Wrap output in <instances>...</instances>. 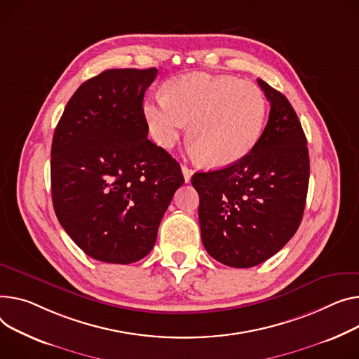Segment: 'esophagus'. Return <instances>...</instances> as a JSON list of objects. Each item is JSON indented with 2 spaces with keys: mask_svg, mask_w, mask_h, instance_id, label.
<instances>
[{
  "mask_svg": "<svg viewBox=\"0 0 359 359\" xmlns=\"http://www.w3.org/2000/svg\"><path fill=\"white\" fill-rule=\"evenodd\" d=\"M182 173H183V177H184V182H190V179H192V175H194V170H190L189 167L186 164H182Z\"/></svg>",
  "mask_w": 359,
  "mask_h": 359,
  "instance_id": "obj_1",
  "label": "esophagus"
}]
</instances>
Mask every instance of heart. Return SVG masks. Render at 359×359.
I'll use <instances>...</instances> for the list:
<instances>
[{"mask_svg": "<svg viewBox=\"0 0 359 359\" xmlns=\"http://www.w3.org/2000/svg\"><path fill=\"white\" fill-rule=\"evenodd\" d=\"M150 134L170 149L190 126L194 151L213 167L248 156L264 131L267 101L258 86L232 76L189 74L142 105Z\"/></svg>", "mask_w": 359, "mask_h": 359, "instance_id": "obj_1", "label": "heart"}]
</instances>
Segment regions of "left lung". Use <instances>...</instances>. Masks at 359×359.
<instances>
[{
  "label": "left lung",
  "mask_w": 359,
  "mask_h": 359,
  "mask_svg": "<svg viewBox=\"0 0 359 359\" xmlns=\"http://www.w3.org/2000/svg\"><path fill=\"white\" fill-rule=\"evenodd\" d=\"M257 82L271 105L258 144L240 161L192 177L203 247L235 269L258 266L290 241L309 187V150L299 118L281 92Z\"/></svg>",
  "instance_id": "1"
}]
</instances>
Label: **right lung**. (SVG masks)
<instances>
[{"mask_svg": "<svg viewBox=\"0 0 359 359\" xmlns=\"http://www.w3.org/2000/svg\"><path fill=\"white\" fill-rule=\"evenodd\" d=\"M157 69H108L69 100L52 142L56 217L89 257L130 264L154 247L184 183L179 163L147 138L142 112Z\"/></svg>", "mask_w": 359, "mask_h": 359, "instance_id": "1", "label": "right lung"}]
</instances>
